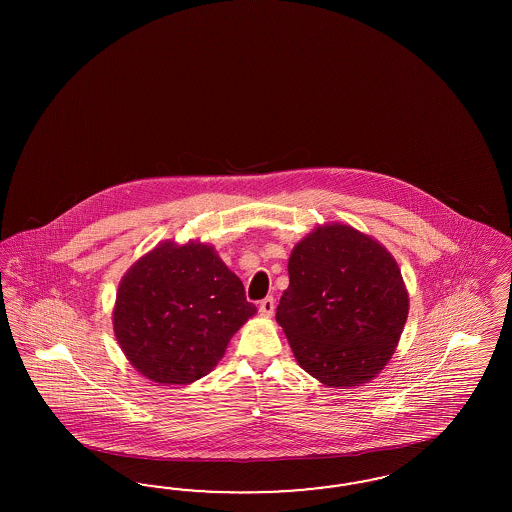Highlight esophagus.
Here are the masks:
<instances>
[{
  "label": "esophagus",
  "instance_id": "1",
  "mask_svg": "<svg viewBox=\"0 0 512 512\" xmlns=\"http://www.w3.org/2000/svg\"><path fill=\"white\" fill-rule=\"evenodd\" d=\"M274 310H276V304H274L272 296H266V298L259 302V311H261V315H264V317L274 315Z\"/></svg>",
  "mask_w": 512,
  "mask_h": 512
}]
</instances>
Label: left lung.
Returning <instances> with one entry per match:
<instances>
[{
    "mask_svg": "<svg viewBox=\"0 0 512 512\" xmlns=\"http://www.w3.org/2000/svg\"><path fill=\"white\" fill-rule=\"evenodd\" d=\"M407 310L402 272L387 249L334 223L296 244L276 319L311 377L357 387L385 368Z\"/></svg>",
    "mask_w": 512,
    "mask_h": 512,
    "instance_id": "8db88e82",
    "label": "left lung"
}]
</instances>
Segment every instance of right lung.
Masks as SVG:
<instances>
[{
    "label": "right lung",
    "mask_w": 512,
    "mask_h": 512,
    "mask_svg": "<svg viewBox=\"0 0 512 512\" xmlns=\"http://www.w3.org/2000/svg\"><path fill=\"white\" fill-rule=\"evenodd\" d=\"M255 313L240 278L204 244H161L125 274L114 334L125 357L159 385L210 372Z\"/></svg>",
    "instance_id": "obj_1"
}]
</instances>
